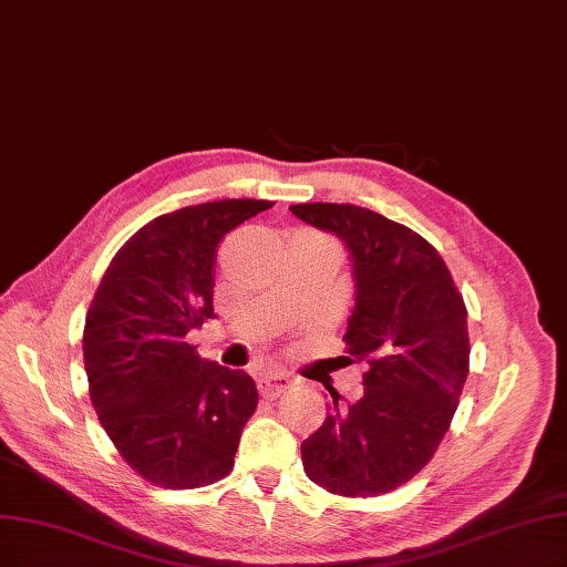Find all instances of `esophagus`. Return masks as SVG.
<instances>
[{"label": "esophagus", "mask_w": 567, "mask_h": 567, "mask_svg": "<svg viewBox=\"0 0 567 567\" xmlns=\"http://www.w3.org/2000/svg\"><path fill=\"white\" fill-rule=\"evenodd\" d=\"M292 386V379L286 374V372H269V374H262L258 379V391L262 398H269L275 400L279 398L284 391H288Z\"/></svg>", "instance_id": "esophagus-1"}]
</instances>
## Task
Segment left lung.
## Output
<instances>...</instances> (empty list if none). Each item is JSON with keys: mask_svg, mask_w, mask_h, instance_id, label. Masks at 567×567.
Instances as JSON below:
<instances>
[{"mask_svg": "<svg viewBox=\"0 0 567 567\" xmlns=\"http://www.w3.org/2000/svg\"><path fill=\"white\" fill-rule=\"evenodd\" d=\"M307 225L347 246L355 305L349 360H362V395H332L323 425L302 442L307 477L330 493L374 497L433 458L467 379V309L442 256L421 235L355 205H292Z\"/></svg>", "mask_w": 567, "mask_h": 567, "instance_id": "1", "label": "left lung"}]
</instances>
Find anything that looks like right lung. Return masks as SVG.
I'll return each mask as SVG.
<instances>
[{"label": "right lung", "instance_id": "add662e5", "mask_svg": "<svg viewBox=\"0 0 567 567\" xmlns=\"http://www.w3.org/2000/svg\"><path fill=\"white\" fill-rule=\"evenodd\" d=\"M269 207L218 199L153 218L111 260L87 309L90 400L121 456L155 486H209L235 465L256 381L199 358L186 334L214 319L216 246Z\"/></svg>", "mask_w": 567, "mask_h": 567}]
</instances>
